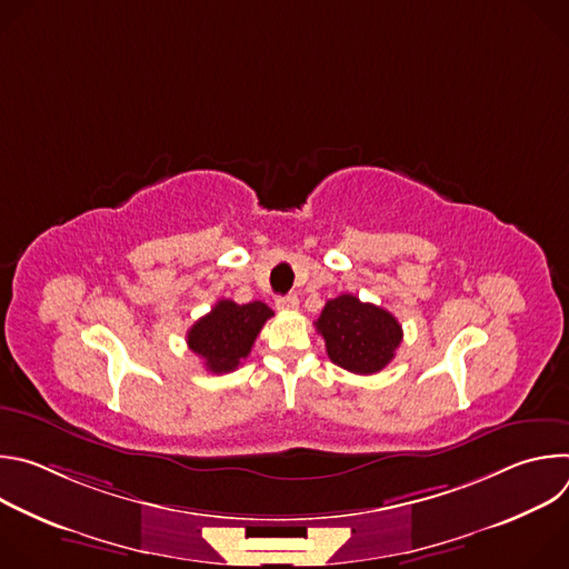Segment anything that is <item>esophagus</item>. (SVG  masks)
<instances>
[{
  "instance_id": "obj_1",
  "label": "esophagus",
  "mask_w": 569,
  "mask_h": 569,
  "mask_svg": "<svg viewBox=\"0 0 569 569\" xmlns=\"http://www.w3.org/2000/svg\"><path fill=\"white\" fill-rule=\"evenodd\" d=\"M297 306H299L297 295H286V297L277 299V308L279 310H297Z\"/></svg>"
}]
</instances>
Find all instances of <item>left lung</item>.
<instances>
[{
  "label": "left lung",
  "instance_id": "left-lung-1",
  "mask_svg": "<svg viewBox=\"0 0 569 569\" xmlns=\"http://www.w3.org/2000/svg\"><path fill=\"white\" fill-rule=\"evenodd\" d=\"M315 327L327 342L331 362L360 376L385 369L402 342L398 319L380 306L360 301L356 295H340L327 301Z\"/></svg>",
  "mask_w": 569,
  "mask_h": 569
}]
</instances>
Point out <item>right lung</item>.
<instances>
[{
	"label": "right lung",
	"instance_id": "right-lung-1",
	"mask_svg": "<svg viewBox=\"0 0 569 569\" xmlns=\"http://www.w3.org/2000/svg\"><path fill=\"white\" fill-rule=\"evenodd\" d=\"M272 315V308H268L263 301L240 306L231 299H220L211 312L200 317L189 329L187 345L198 358L204 360L207 371H233L240 360L250 356L257 336Z\"/></svg>",
	"mask_w": 569,
	"mask_h": 569
}]
</instances>
